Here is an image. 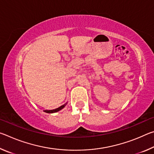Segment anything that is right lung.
<instances>
[{
    "label": "right lung",
    "instance_id": "right-lung-1",
    "mask_svg": "<svg viewBox=\"0 0 154 154\" xmlns=\"http://www.w3.org/2000/svg\"><path fill=\"white\" fill-rule=\"evenodd\" d=\"M65 106H66V104H64V105L60 106V107H58V108L55 109H53V110H45L44 111L46 112V113H56V112H57V111H59L60 110H61V109H63Z\"/></svg>",
    "mask_w": 154,
    "mask_h": 154
}]
</instances>
